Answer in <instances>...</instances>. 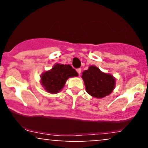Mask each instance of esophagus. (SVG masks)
I'll return each instance as SVG.
<instances>
[{
    "instance_id": "esophagus-1",
    "label": "esophagus",
    "mask_w": 148,
    "mask_h": 148,
    "mask_svg": "<svg viewBox=\"0 0 148 148\" xmlns=\"http://www.w3.org/2000/svg\"><path fill=\"white\" fill-rule=\"evenodd\" d=\"M76 72H77L78 74H79L80 75V74H81V68L77 69H76Z\"/></svg>"
}]
</instances>
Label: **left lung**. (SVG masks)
Wrapping results in <instances>:
<instances>
[{"label":"left lung","mask_w":148,"mask_h":148,"mask_svg":"<svg viewBox=\"0 0 148 148\" xmlns=\"http://www.w3.org/2000/svg\"><path fill=\"white\" fill-rule=\"evenodd\" d=\"M86 92L93 97L103 98L110 95L115 87V78L91 65L82 73Z\"/></svg>","instance_id":"1"}]
</instances>
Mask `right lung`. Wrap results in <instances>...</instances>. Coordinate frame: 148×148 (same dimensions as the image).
Instances as JSON below:
<instances>
[{"label": "right lung", "mask_w": 148, "mask_h": 148, "mask_svg": "<svg viewBox=\"0 0 148 148\" xmlns=\"http://www.w3.org/2000/svg\"><path fill=\"white\" fill-rule=\"evenodd\" d=\"M77 76L78 73L71 65L57 63L50 70L42 73L40 83L47 92L56 94L63 88L69 78Z\"/></svg>", "instance_id": "1"}]
</instances>
